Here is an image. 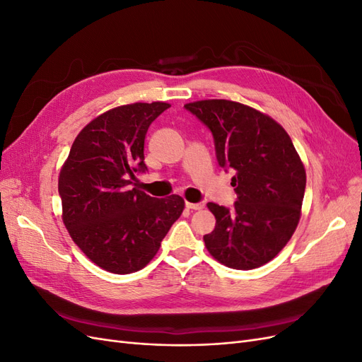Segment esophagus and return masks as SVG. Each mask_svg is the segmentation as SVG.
Masks as SVG:
<instances>
[{"label": "esophagus", "mask_w": 362, "mask_h": 362, "mask_svg": "<svg viewBox=\"0 0 362 362\" xmlns=\"http://www.w3.org/2000/svg\"><path fill=\"white\" fill-rule=\"evenodd\" d=\"M185 206H187L189 210H202V208L205 206V204L204 202H196V204L185 202Z\"/></svg>", "instance_id": "1"}]
</instances>
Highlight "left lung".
<instances>
[{"label":"left lung","mask_w":362,"mask_h":362,"mask_svg":"<svg viewBox=\"0 0 362 362\" xmlns=\"http://www.w3.org/2000/svg\"><path fill=\"white\" fill-rule=\"evenodd\" d=\"M185 110L211 131L218 166L235 175L233 208L208 202L216 217L204 235L208 252L222 264L250 270L275 258L300 218L306 173L287 131L245 104L205 100Z\"/></svg>","instance_id":"obj_1"}]
</instances>
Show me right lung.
Masks as SVG:
<instances>
[{
    "label": "right lung",
    "instance_id": "obj_1",
    "mask_svg": "<svg viewBox=\"0 0 362 362\" xmlns=\"http://www.w3.org/2000/svg\"><path fill=\"white\" fill-rule=\"evenodd\" d=\"M169 107L136 103L98 116L76 136L60 170L64 226L87 258L116 275L144 269L184 210L178 194L156 199L133 187L136 175L148 170L146 131Z\"/></svg>",
    "mask_w": 362,
    "mask_h": 362
}]
</instances>
